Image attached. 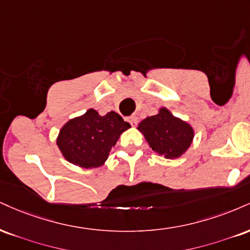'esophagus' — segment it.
Wrapping results in <instances>:
<instances>
[{
	"instance_id": "esophagus-1",
	"label": "esophagus",
	"mask_w": 250,
	"mask_h": 250,
	"mask_svg": "<svg viewBox=\"0 0 250 250\" xmlns=\"http://www.w3.org/2000/svg\"><path fill=\"white\" fill-rule=\"evenodd\" d=\"M128 122L130 123V125H133V127H135V125H137V119L135 116H130V117H128Z\"/></svg>"
}]
</instances>
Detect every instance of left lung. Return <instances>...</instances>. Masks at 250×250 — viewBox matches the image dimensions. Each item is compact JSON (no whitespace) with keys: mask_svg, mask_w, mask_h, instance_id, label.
<instances>
[{"mask_svg":"<svg viewBox=\"0 0 250 250\" xmlns=\"http://www.w3.org/2000/svg\"><path fill=\"white\" fill-rule=\"evenodd\" d=\"M150 148L167 159L178 158L190 148L194 137L193 128L163 107L158 114L142 120L137 127Z\"/></svg>","mask_w":250,"mask_h":250,"instance_id":"1","label":"left lung"}]
</instances>
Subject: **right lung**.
Segmentation results:
<instances>
[{"label": "right lung", "instance_id": "add662e5", "mask_svg": "<svg viewBox=\"0 0 250 250\" xmlns=\"http://www.w3.org/2000/svg\"><path fill=\"white\" fill-rule=\"evenodd\" d=\"M130 128L119 114L109 112L101 116L95 109L66 122L57 137V146L70 163L92 169L107 161L120 135Z\"/></svg>", "mask_w": 250, "mask_h": 250}]
</instances>
